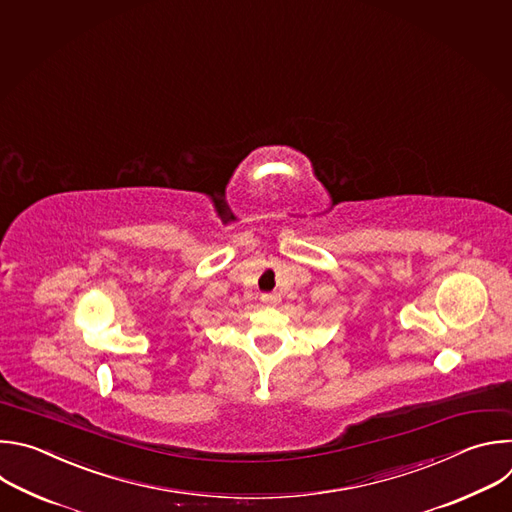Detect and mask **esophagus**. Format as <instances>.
Returning a JSON list of instances; mask_svg holds the SVG:
<instances>
[{
	"mask_svg": "<svg viewBox=\"0 0 512 512\" xmlns=\"http://www.w3.org/2000/svg\"><path fill=\"white\" fill-rule=\"evenodd\" d=\"M262 302L266 306H278L280 304V294L278 292H266V294H262Z\"/></svg>",
	"mask_w": 512,
	"mask_h": 512,
	"instance_id": "obj_1",
	"label": "esophagus"
}]
</instances>
